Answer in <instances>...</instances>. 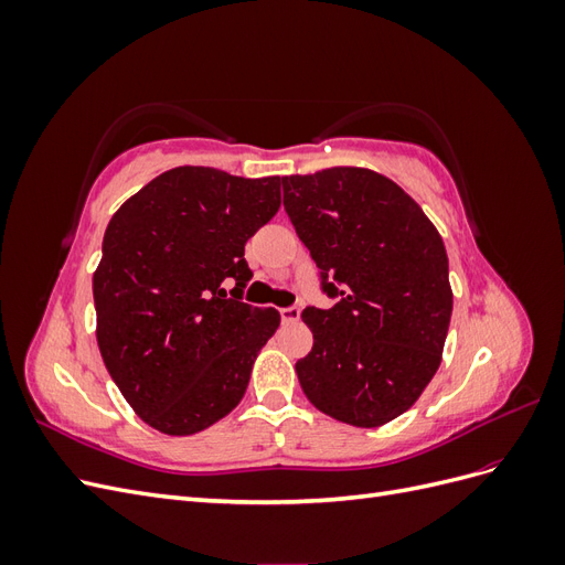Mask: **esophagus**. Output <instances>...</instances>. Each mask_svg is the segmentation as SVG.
<instances>
[{
    "mask_svg": "<svg viewBox=\"0 0 565 565\" xmlns=\"http://www.w3.org/2000/svg\"><path fill=\"white\" fill-rule=\"evenodd\" d=\"M280 318L285 324H292V322H299L301 318V309L299 306H287V309H280Z\"/></svg>",
    "mask_w": 565,
    "mask_h": 565,
    "instance_id": "34e87169",
    "label": "esophagus"
}]
</instances>
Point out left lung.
<instances>
[{"label": "left lung", "mask_w": 565, "mask_h": 565, "mask_svg": "<svg viewBox=\"0 0 565 565\" xmlns=\"http://www.w3.org/2000/svg\"><path fill=\"white\" fill-rule=\"evenodd\" d=\"M285 212L332 309L306 306L313 349L297 363L320 413L382 426L415 405L440 365L452 289L448 254L419 204L363 167L282 177Z\"/></svg>", "instance_id": "8db88e82"}]
</instances>
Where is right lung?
<instances>
[{
    "label": "right lung",
    "instance_id": "1",
    "mask_svg": "<svg viewBox=\"0 0 565 565\" xmlns=\"http://www.w3.org/2000/svg\"><path fill=\"white\" fill-rule=\"evenodd\" d=\"M280 177L177 167L119 207L94 273L96 339L113 382L152 429L191 436L243 401L280 324L241 301L245 243L280 207ZM236 280L233 298L220 282Z\"/></svg>",
    "mask_w": 565,
    "mask_h": 565
}]
</instances>
